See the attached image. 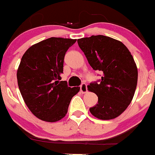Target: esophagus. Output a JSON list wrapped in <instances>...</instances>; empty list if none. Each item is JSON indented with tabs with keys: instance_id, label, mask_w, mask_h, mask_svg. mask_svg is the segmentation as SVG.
Listing matches in <instances>:
<instances>
[{
	"instance_id": "1",
	"label": "esophagus",
	"mask_w": 155,
	"mask_h": 155,
	"mask_svg": "<svg viewBox=\"0 0 155 155\" xmlns=\"http://www.w3.org/2000/svg\"><path fill=\"white\" fill-rule=\"evenodd\" d=\"M80 91L82 94H85L87 92V87L86 84H82L80 86Z\"/></svg>"
}]
</instances>
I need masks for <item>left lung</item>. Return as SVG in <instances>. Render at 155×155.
Instances as JSON below:
<instances>
[{
  "label": "left lung",
  "instance_id": "1",
  "mask_svg": "<svg viewBox=\"0 0 155 155\" xmlns=\"http://www.w3.org/2000/svg\"><path fill=\"white\" fill-rule=\"evenodd\" d=\"M88 63L103 73L101 83H91L88 91L98 97V104L90 108L95 117L113 119L127 109L135 94L138 68L127 47L109 36H92L78 39Z\"/></svg>",
  "mask_w": 155,
  "mask_h": 155
}]
</instances>
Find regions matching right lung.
I'll list each match as a JSON object with an SVG mask.
<instances>
[{"label": "right lung", "instance_id": "add662e5", "mask_svg": "<svg viewBox=\"0 0 155 155\" xmlns=\"http://www.w3.org/2000/svg\"><path fill=\"white\" fill-rule=\"evenodd\" d=\"M77 39L51 37L29 47L23 54L17 78L19 89L31 113L54 123L67 114L71 98L80 91L60 81L64 54Z\"/></svg>", "mask_w": 155, "mask_h": 155}]
</instances>
